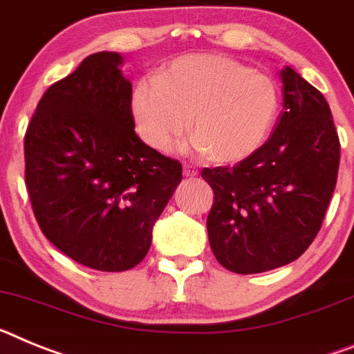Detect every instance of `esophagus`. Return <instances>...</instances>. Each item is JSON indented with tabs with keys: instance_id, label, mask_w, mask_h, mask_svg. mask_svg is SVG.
<instances>
[{
	"instance_id": "1",
	"label": "esophagus",
	"mask_w": 354,
	"mask_h": 354,
	"mask_svg": "<svg viewBox=\"0 0 354 354\" xmlns=\"http://www.w3.org/2000/svg\"><path fill=\"white\" fill-rule=\"evenodd\" d=\"M199 174L198 167H194V165H190V164H185L183 165V176L187 178H196Z\"/></svg>"
}]
</instances>
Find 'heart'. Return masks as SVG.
<instances>
[{
  "label": "heart",
  "mask_w": 354,
  "mask_h": 354,
  "mask_svg": "<svg viewBox=\"0 0 354 354\" xmlns=\"http://www.w3.org/2000/svg\"><path fill=\"white\" fill-rule=\"evenodd\" d=\"M131 112L140 139L156 151L171 149L189 124L198 151L215 164H233L266 142L278 91L269 76L232 57L187 55L169 64L160 82L135 85Z\"/></svg>",
  "instance_id": "obj_1"
}]
</instances>
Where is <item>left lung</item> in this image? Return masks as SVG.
Wrapping results in <instances>:
<instances>
[{
	"instance_id": "8db88e82",
	"label": "left lung",
	"mask_w": 354,
	"mask_h": 354,
	"mask_svg": "<svg viewBox=\"0 0 354 354\" xmlns=\"http://www.w3.org/2000/svg\"><path fill=\"white\" fill-rule=\"evenodd\" d=\"M285 112L266 144L233 167H205L214 190L208 241L217 262L254 274L294 262L321 230L337 183L340 142L328 101L285 67Z\"/></svg>"
}]
</instances>
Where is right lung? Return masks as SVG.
Wrapping results in <instances>:
<instances>
[{
  "mask_svg": "<svg viewBox=\"0 0 354 354\" xmlns=\"http://www.w3.org/2000/svg\"><path fill=\"white\" fill-rule=\"evenodd\" d=\"M122 57L100 51L53 84L24 135L33 214L55 248L96 270L140 263L181 164L135 133Z\"/></svg>",
  "mask_w": 354,
  "mask_h": 354,
  "instance_id": "1",
  "label": "right lung"
}]
</instances>
